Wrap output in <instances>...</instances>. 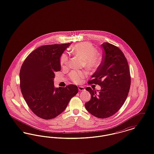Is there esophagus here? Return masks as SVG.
I'll use <instances>...</instances> for the list:
<instances>
[{
    "instance_id": "34e87169",
    "label": "esophagus",
    "mask_w": 154,
    "mask_h": 154,
    "mask_svg": "<svg viewBox=\"0 0 154 154\" xmlns=\"http://www.w3.org/2000/svg\"><path fill=\"white\" fill-rule=\"evenodd\" d=\"M79 90L80 91H84L85 90V88L84 87H82V86H79Z\"/></svg>"
}]
</instances>
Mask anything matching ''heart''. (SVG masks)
<instances>
[{
  "label": "heart",
  "instance_id": "1",
  "mask_svg": "<svg viewBox=\"0 0 154 154\" xmlns=\"http://www.w3.org/2000/svg\"><path fill=\"white\" fill-rule=\"evenodd\" d=\"M72 51L83 58L84 65L90 70H96L100 65V58L96 49L89 43L84 42L75 44L72 47ZM60 63L63 67L68 66L69 57L65 53L62 54ZM87 74L88 73L85 70H73L69 74V78L74 83L78 84H80Z\"/></svg>",
  "mask_w": 154,
  "mask_h": 154
}]
</instances>
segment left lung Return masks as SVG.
<instances>
[{"instance_id": "obj_1", "label": "left lung", "mask_w": 154, "mask_h": 154, "mask_svg": "<svg viewBox=\"0 0 154 154\" xmlns=\"http://www.w3.org/2000/svg\"><path fill=\"white\" fill-rule=\"evenodd\" d=\"M103 55L101 64L89 80V84H97L96 92L91 87L86 90L91 95L85 104L88 112L99 118L110 117L124 104L129 92L131 77L127 59L117 46L109 43L101 45Z\"/></svg>"}]
</instances>
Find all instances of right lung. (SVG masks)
<instances>
[{"label":"right lung","mask_w":154,"mask_h":154,"mask_svg":"<svg viewBox=\"0 0 154 154\" xmlns=\"http://www.w3.org/2000/svg\"><path fill=\"white\" fill-rule=\"evenodd\" d=\"M70 45H45L38 47L25 59L20 73V88L30 109L37 117L51 119L66 109L78 93L73 84L55 88V73L60 70V58Z\"/></svg>","instance_id":"1"}]
</instances>
